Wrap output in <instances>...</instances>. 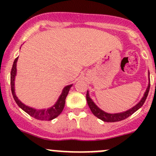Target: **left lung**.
I'll return each instance as SVG.
<instances>
[{"label": "left lung", "mask_w": 156, "mask_h": 156, "mask_svg": "<svg viewBox=\"0 0 156 156\" xmlns=\"http://www.w3.org/2000/svg\"><path fill=\"white\" fill-rule=\"evenodd\" d=\"M148 73H149V84H148V87L146 88L142 99L140 100V102L137 103V104L135 105V106H133L132 108H130V109L123 112L108 113V112H104L103 110H102L101 108H99L98 106L94 103V102L93 101L92 99L90 97L89 92H88L87 90V95H86V98H87V102L88 106H89V107L90 108L93 114H94L96 117L100 119V120L106 122H120V121L124 120V119H127V118H128L129 116L131 115L132 114H133L135 112L137 111V110L139 109L143 105H144V103H145L146 100V97H147L148 96V94H149V87H150V79H149V72H148Z\"/></svg>", "instance_id": "8db88e82"}]
</instances>
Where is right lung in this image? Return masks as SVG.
I'll return each instance as SVG.
<instances>
[{
    "label": "right lung",
    "mask_w": 156,
    "mask_h": 156,
    "mask_svg": "<svg viewBox=\"0 0 156 156\" xmlns=\"http://www.w3.org/2000/svg\"><path fill=\"white\" fill-rule=\"evenodd\" d=\"M18 60V57L16 58L14 60L13 64H12V69H11L10 73V85H11V91H12V97H13L14 100L16 101V104L20 106L23 111L26 112V113L31 115V117L34 118L36 119L41 121H51L53 119L59 115L61 112L63 110L64 106L66 103V98L69 94V91L71 87L73 84H69V85L66 86L62 89V94L58 98L57 101L56 102L54 105L51 107L48 108H41V109H37L33 107H30L29 106H26L24 103H22L18 97H16L15 93V78L16 76V62Z\"/></svg>",
    "instance_id": "right-lung-1"
}]
</instances>
